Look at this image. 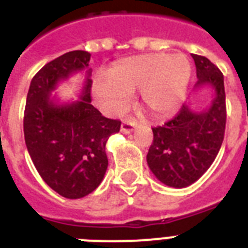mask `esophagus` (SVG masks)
I'll list each match as a JSON object with an SVG mask.
<instances>
[{
	"label": "esophagus",
	"mask_w": 248,
	"mask_h": 248,
	"mask_svg": "<svg viewBox=\"0 0 248 248\" xmlns=\"http://www.w3.org/2000/svg\"><path fill=\"white\" fill-rule=\"evenodd\" d=\"M136 122L132 120H124L122 124H121V132L122 134H130L135 130Z\"/></svg>",
	"instance_id": "esophagus-1"
}]
</instances>
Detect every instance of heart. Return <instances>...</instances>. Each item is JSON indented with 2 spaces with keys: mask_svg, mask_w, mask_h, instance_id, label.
<instances>
[{
  "mask_svg": "<svg viewBox=\"0 0 248 248\" xmlns=\"http://www.w3.org/2000/svg\"><path fill=\"white\" fill-rule=\"evenodd\" d=\"M190 77L192 65L186 56L143 54L117 62L109 69L108 77L95 78L93 91L101 104L118 112L128 103L130 93L140 90L143 108L151 116L162 118L179 109Z\"/></svg>",
  "mask_w": 248,
  "mask_h": 248,
  "instance_id": "heart-1",
  "label": "heart"
}]
</instances>
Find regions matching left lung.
Wrapping results in <instances>:
<instances>
[{
  "mask_svg": "<svg viewBox=\"0 0 248 248\" xmlns=\"http://www.w3.org/2000/svg\"><path fill=\"white\" fill-rule=\"evenodd\" d=\"M197 69L194 90L211 87V104L196 112L184 104L177 116L153 127V144L147 155L149 169L161 183L185 188L197 181L215 161L224 140L227 108L224 76L207 58L192 54Z\"/></svg>",
  "mask_w": 248,
  "mask_h": 248,
  "instance_id": "left-lung-1",
  "label": "left lung"
}]
</instances>
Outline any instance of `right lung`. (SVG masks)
Here are the masks:
<instances>
[{
    "mask_svg": "<svg viewBox=\"0 0 248 248\" xmlns=\"http://www.w3.org/2000/svg\"><path fill=\"white\" fill-rule=\"evenodd\" d=\"M91 54L69 51L47 63L31 81L24 112V138L33 165L60 196L77 200L100 185L108 167L105 144L120 131L91 104ZM85 71L79 99L62 103L51 93L78 71Z\"/></svg>",
    "mask_w": 248,
    "mask_h": 248,
    "instance_id": "add662e5",
    "label": "right lung"
}]
</instances>
